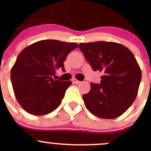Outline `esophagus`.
<instances>
[{
	"instance_id": "1",
	"label": "esophagus",
	"mask_w": 151,
	"mask_h": 151,
	"mask_svg": "<svg viewBox=\"0 0 151 151\" xmlns=\"http://www.w3.org/2000/svg\"><path fill=\"white\" fill-rule=\"evenodd\" d=\"M72 82H73V83H74V84H79V83H80V81L77 80V79H73Z\"/></svg>"
}]
</instances>
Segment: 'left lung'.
<instances>
[{
    "mask_svg": "<svg viewBox=\"0 0 151 151\" xmlns=\"http://www.w3.org/2000/svg\"><path fill=\"white\" fill-rule=\"evenodd\" d=\"M79 48L93 71L103 74L100 84L91 83L83 96L87 109L96 117L113 119L121 116L137 95L141 69L133 53L111 42L80 43Z\"/></svg>",
    "mask_w": 151,
    "mask_h": 151,
    "instance_id": "left-lung-1",
    "label": "left lung"
}]
</instances>
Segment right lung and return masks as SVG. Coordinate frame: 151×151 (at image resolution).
Segmentation results:
<instances>
[{
    "label": "right lung",
    "instance_id": "right-lung-1",
    "mask_svg": "<svg viewBox=\"0 0 151 151\" xmlns=\"http://www.w3.org/2000/svg\"><path fill=\"white\" fill-rule=\"evenodd\" d=\"M77 47L76 43L47 39L29 45L18 55L11 80L17 100L27 112L47 115L60 106L71 82L55 80L52 76L58 69L65 71L63 62Z\"/></svg>",
    "mask_w": 151,
    "mask_h": 151
}]
</instances>
